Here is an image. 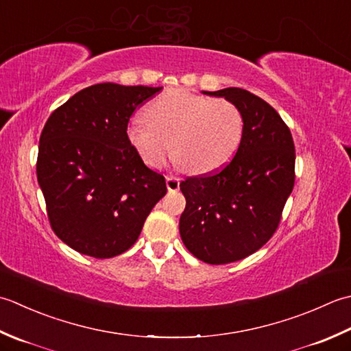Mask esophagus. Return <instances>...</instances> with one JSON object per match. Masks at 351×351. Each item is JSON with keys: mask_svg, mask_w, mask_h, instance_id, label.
<instances>
[{"mask_svg": "<svg viewBox=\"0 0 351 351\" xmlns=\"http://www.w3.org/2000/svg\"><path fill=\"white\" fill-rule=\"evenodd\" d=\"M167 188H168V191H178L180 189V178H177V177H168L167 178Z\"/></svg>", "mask_w": 351, "mask_h": 351, "instance_id": "esophagus-1", "label": "esophagus"}]
</instances>
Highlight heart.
<instances>
[{"instance_id": "obj_1", "label": "heart", "mask_w": 351, "mask_h": 351, "mask_svg": "<svg viewBox=\"0 0 351 351\" xmlns=\"http://www.w3.org/2000/svg\"><path fill=\"white\" fill-rule=\"evenodd\" d=\"M145 119L128 124L127 138L153 169L162 168L171 152L191 173H212L232 159L244 134V117L234 103L184 89L154 98L145 107Z\"/></svg>"}]
</instances>
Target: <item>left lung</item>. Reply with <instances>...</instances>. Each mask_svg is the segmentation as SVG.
I'll return each instance as SVG.
<instances>
[{
	"instance_id": "obj_1",
	"label": "left lung",
	"mask_w": 351,
	"mask_h": 351,
	"mask_svg": "<svg viewBox=\"0 0 351 351\" xmlns=\"http://www.w3.org/2000/svg\"><path fill=\"white\" fill-rule=\"evenodd\" d=\"M203 94L238 106L244 134L224 169L180 183L186 207L178 228L197 259L224 265L253 254L274 234L294 188L295 148L280 115L252 92L226 88Z\"/></svg>"
}]
</instances>
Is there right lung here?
Segmentation results:
<instances>
[{"mask_svg": "<svg viewBox=\"0 0 351 351\" xmlns=\"http://www.w3.org/2000/svg\"><path fill=\"white\" fill-rule=\"evenodd\" d=\"M160 89L98 83L48 118L36 174L54 233L75 252L97 259L127 252L167 194L165 177L127 138L136 107Z\"/></svg>", "mask_w": 351, "mask_h": 351, "instance_id": "right-lung-1", "label": "right lung"}]
</instances>
